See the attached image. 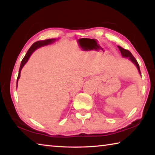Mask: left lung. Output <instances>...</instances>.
Masks as SVG:
<instances>
[{
  "label": "left lung",
  "mask_w": 155,
  "mask_h": 155,
  "mask_svg": "<svg viewBox=\"0 0 155 155\" xmlns=\"http://www.w3.org/2000/svg\"><path fill=\"white\" fill-rule=\"evenodd\" d=\"M117 47H118V48L120 50V52H121L122 57H128V58L129 59L130 61H132L133 64H134L136 65V66H137V69H138V71H139V72L140 73V74H141V72H140V65H139V64H138V62L137 61V60L135 59V57L133 56L132 54H131V52L129 51H128V50H126L124 48H122L121 46H117Z\"/></svg>",
  "instance_id": "1"
}]
</instances>
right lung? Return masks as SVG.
Listing matches in <instances>:
<instances>
[{
  "instance_id": "obj_1",
  "label": "right lung",
  "mask_w": 155,
  "mask_h": 155,
  "mask_svg": "<svg viewBox=\"0 0 155 155\" xmlns=\"http://www.w3.org/2000/svg\"><path fill=\"white\" fill-rule=\"evenodd\" d=\"M55 40H56L55 39H48V40H45L38 41H36V42L33 44V45L30 47L29 49H28V51H27V54H26V55L25 56L24 58H23V59L22 60V62H21L20 70H19V73H18V78H17V86H18V79H19L20 77V71H21V70H22V68L25 65L26 63L27 62L28 59H29V57L31 55V54L33 53V52L35 51L37 48H40V47L48 45V44H50L53 43Z\"/></svg>"
}]
</instances>
